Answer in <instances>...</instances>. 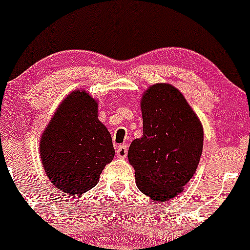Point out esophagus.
Returning a JSON list of instances; mask_svg holds the SVG:
<instances>
[{"label": "esophagus", "instance_id": "obj_1", "mask_svg": "<svg viewBox=\"0 0 250 250\" xmlns=\"http://www.w3.org/2000/svg\"><path fill=\"white\" fill-rule=\"evenodd\" d=\"M127 146L122 145V146H118L117 150H116V155H117L118 158H125L127 157Z\"/></svg>", "mask_w": 250, "mask_h": 250}]
</instances>
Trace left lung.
Here are the masks:
<instances>
[{
	"label": "left lung",
	"instance_id": "1",
	"mask_svg": "<svg viewBox=\"0 0 250 250\" xmlns=\"http://www.w3.org/2000/svg\"><path fill=\"white\" fill-rule=\"evenodd\" d=\"M143 137L132 141L128 161L138 188L153 202L183 192L200 163L203 125L183 93L169 83L147 87L140 99Z\"/></svg>",
	"mask_w": 250,
	"mask_h": 250
}]
</instances>
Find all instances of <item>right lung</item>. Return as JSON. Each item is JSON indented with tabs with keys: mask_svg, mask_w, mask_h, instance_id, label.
<instances>
[{
	"mask_svg": "<svg viewBox=\"0 0 250 250\" xmlns=\"http://www.w3.org/2000/svg\"><path fill=\"white\" fill-rule=\"evenodd\" d=\"M99 102L75 89L62 99L40 139V157L50 183L71 196L94 188L115 156L111 134L98 118Z\"/></svg>",
	"mask_w": 250,
	"mask_h": 250,
	"instance_id": "obj_1",
	"label": "right lung"
}]
</instances>
